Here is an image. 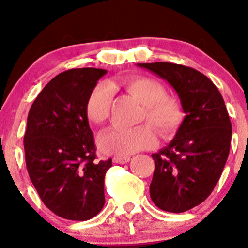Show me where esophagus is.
Listing matches in <instances>:
<instances>
[{
	"instance_id": "esophagus-1",
	"label": "esophagus",
	"mask_w": 248,
	"mask_h": 248,
	"mask_svg": "<svg viewBox=\"0 0 248 248\" xmlns=\"http://www.w3.org/2000/svg\"><path fill=\"white\" fill-rule=\"evenodd\" d=\"M129 161H130L129 156H114V157H113V162H114V163H119V164L127 163V162H129Z\"/></svg>"
}]
</instances>
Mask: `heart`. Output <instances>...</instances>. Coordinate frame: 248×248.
Here are the masks:
<instances>
[{
  "mask_svg": "<svg viewBox=\"0 0 248 248\" xmlns=\"http://www.w3.org/2000/svg\"><path fill=\"white\" fill-rule=\"evenodd\" d=\"M114 87L124 90L144 105L142 120H147L162 135L171 134L183 120V109L175 99L167 96L166 87L160 81L148 77H133L113 82ZM108 82H100L93 88L86 101V114L96 124H105L110 115L114 90ZM157 142L156 134L149 124L134 128L115 127L102 135L100 147L113 155H130L153 148Z\"/></svg>",
  "mask_w": 248,
  "mask_h": 248,
  "instance_id": "b5f03b06",
  "label": "heart"
}]
</instances>
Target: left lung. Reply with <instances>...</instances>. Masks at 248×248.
<instances>
[{
  "mask_svg": "<svg viewBox=\"0 0 248 248\" xmlns=\"http://www.w3.org/2000/svg\"><path fill=\"white\" fill-rule=\"evenodd\" d=\"M175 88L186 118L155 161L150 197L168 212L181 213L211 195L229 157L232 124L216 85L192 67L172 62L138 64Z\"/></svg>",
  "mask_w": 248,
  "mask_h": 248,
  "instance_id": "obj_1",
  "label": "left lung"
}]
</instances>
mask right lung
Instances as JSON below:
<instances>
[{
    "label": "right lung",
    "instance_id": "obj_1",
    "mask_svg": "<svg viewBox=\"0 0 248 248\" xmlns=\"http://www.w3.org/2000/svg\"><path fill=\"white\" fill-rule=\"evenodd\" d=\"M106 72L85 67L59 73L43 88L28 114V173L45 206L69 220H88L105 204V175L112 160L96 161L85 107Z\"/></svg>",
    "mask_w": 248,
    "mask_h": 248
}]
</instances>
